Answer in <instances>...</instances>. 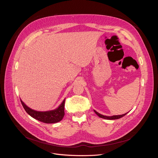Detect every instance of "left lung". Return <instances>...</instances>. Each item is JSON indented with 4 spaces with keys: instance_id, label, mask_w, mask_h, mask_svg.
<instances>
[{
    "instance_id": "obj_1",
    "label": "left lung",
    "mask_w": 158,
    "mask_h": 158,
    "mask_svg": "<svg viewBox=\"0 0 158 158\" xmlns=\"http://www.w3.org/2000/svg\"><path fill=\"white\" fill-rule=\"evenodd\" d=\"M94 112H95V113L99 116V117H100V118H104V119H109V120H112V119H119V118H122V117H123V116H124L127 113H126V114H122V115H118V116H103V115H102V114H99V113H98V112H96V110H94Z\"/></svg>"
}]
</instances>
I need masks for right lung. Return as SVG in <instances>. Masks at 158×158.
<instances>
[{
  "mask_svg": "<svg viewBox=\"0 0 158 158\" xmlns=\"http://www.w3.org/2000/svg\"><path fill=\"white\" fill-rule=\"evenodd\" d=\"M22 106L24 108L27 113L34 119L44 123H56L60 121L64 116V104L65 99L59 106V107L53 110L40 112L31 109L27 107L21 100Z\"/></svg>",
  "mask_w": 158,
  "mask_h": 158,
  "instance_id": "1",
  "label": "right lung"
}]
</instances>
